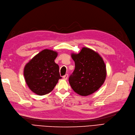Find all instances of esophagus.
<instances>
[{"mask_svg": "<svg viewBox=\"0 0 135 135\" xmlns=\"http://www.w3.org/2000/svg\"><path fill=\"white\" fill-rule=\"evenodd\" d=\"M68 78V74H66L65 76H63V79H64V80H67Z\"/></svg>", "mask_w": 135, "mask_h": 135, "instance_id": "obj_1", "label": "esophagus"}]
</instances>
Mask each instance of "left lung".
<instances>
[{
  "instance_id": "obj_1",
  "label": "left lung",
  "mask_w": 135,
  "mask_h": 135,
  "mask_svg": "<svg viewBox=\"0 0 135 135\" xmlns=\"http://www.w3.org/2000/svg\"><path fill=\"white\" fill-rule=\"evenodd\" d=\"M75 69L69 78L71 88L77 94L88 96L97 91L106 79V68L99 54L84 47L79 54H72Z\"/></svg>"
}]
</instances>
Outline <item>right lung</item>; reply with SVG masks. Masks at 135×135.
I'll return each mask as SVG.
<instances>
[{"label":"right lung","mask_w":135,"mask_h":135,"mask_svg":"<svg viewBox=\"0 0 135 135\" xmlns=\"http://www.w3.org/2000/svg\"><path fill=\"white\" fill-rule=\"evenodd\" d=\"M57 55L55 51L44 50L25 65L23 71L25 81L36 94H49L62 78L59 72V66L54 61Z\"/></svg>","instance_id":"1"}]
</instances>
